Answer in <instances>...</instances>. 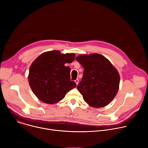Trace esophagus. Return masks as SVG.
Segmentation results:
<instances>
[{"label":"esophagus","mask_w":148,"mask_h":148,"mask_svg":"<svg viewBox=\"0 0 148 148\" xmlns=\"http://www.w3.org/2000/svg\"><path fill=\"white\" fill-rule=\"evenodd\" d=\"M75 83H76L77 85H78V82H79V79H76L75 80Z\"/></svg>","instance_id":"esophagus-1"}]
</instances>
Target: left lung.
<instances>
[{
    "label": "left lung",
    "instance_id": "left-lung-1",
    "mask_svg": "<svg viewBox=\"0 0 148 148\" xmlns=\"http://www.w3.org/2000/svg\"><path fill=\"white\" fill-rule=\"evenodd\" d=\"M75 59L84 69L82 80L77 87L84 100L94 108L107 106L119 90L118 70L109 60L98 53L81 54Z\"/></svg>",
    "mask_w": 148,
    "mask_h": 148
}]
</instances>
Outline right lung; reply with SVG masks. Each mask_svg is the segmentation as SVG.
I'll list each match as a JSON object with an SVG mask.
<instances>
[{
	"instance_id": "obj_1",
	"label": "right lung",
	"mask_w": 148,
	"mask_h": 148,
	"mask_svg": "<svg viewBox=\"0 0 148 148\" xmlns=\"http://www.w3.org/2000/svg\"><path fill=\"white\" fill-rule=\"evenodd\" d=\"M74 53L61 54L53 50L41 54L32 62L28 75L29 86L41 101L48 104L58 102L66 94L77 87L70 79L69 67L75 59Z\"/></svg>"
}]
</instances>
